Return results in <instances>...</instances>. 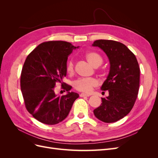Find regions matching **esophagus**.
<instances>
[{
    "mask_svg": "<svg viewBox=\"0 0 158 158\" xmlns=\"http://www.w3.org/2000/svg\"><path fill=\"white\" fill-rule=\"evenodd\" d=\"M80 97H89V94H84V93H82L80 94Z\"/></svg>",
    "mask_w": 158,
    "mask_h": 158,
    "instance_id": "obj_1",
    "label": "esophagus"
}]
</instances>
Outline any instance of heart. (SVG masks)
Masks as SVG:
<instances>
[{
	"instance_id": "1",
	"label": "heart",
	"mask_w": 158,
	"mask_h": 158,
	"mask_svg": "<svg viewBox=\"0 0 158 158\" xmlns=\"http://www.w3.org/2000/svg\"><path fill=\"white\" fill-rule=\"evenodd\" d=\"M85 59L89 63L94 67H98L102 64L103 59L102 57L98 52L89 51L85 54ZM66 70L67 73L73 74L74 71V64L73 59H70L66 66ZM98 81L94 78H80L76 81L74 84V86L76 89L80 92L89 93L93 90L94 88L98 86Z\"/></svg>"
}]
</instances>
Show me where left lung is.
<instances>
[{
  "label": "left lung",
  "instance_id": "obj_1",
  "mask_svg": "<svg viewBox=\"0 0 158 158\" xmlns=\"http://www.w3.org/2000/svg\"><path fill=\"white\" fill-rule=\"evenodd\" d=\"M107 55L110 70L102 89L108 90L109 96L102 98L101 106L94 110L99 120L114 123L128 114L138 96L140 67L135 54L128 47L113 40H99L92 44Z\"/></svg>",
  "mask_w": 158,
  "mask_h": 158
}]
</instances>
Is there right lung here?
<instances>
[{
    "instance_id": "right-lung-1",
    "label": "right lung",
    "mask_w": 158,
    "mask_h": 158,
    "mask_svg": "<svg viewBox=\"0 0 158 158\" xmlns=\"http://www.w3.org/2000/svg\"><path fill=\"white\" fill-rule=\"evenodd\" d=\"M76 47L63 41H49L38 45L27 55L21 73L20 87L27 111L40 122L56 125L68 116L79 95L63 82L69 55ZM67 91L57 96L56 83Z\"/></svg>"
}]
</instances>
